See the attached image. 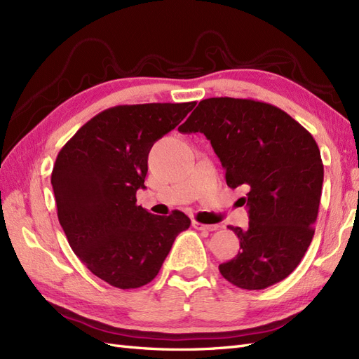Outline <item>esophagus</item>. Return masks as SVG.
<instances>
[{
    "instance_id": "esophagus-1",
    "label": "esophagus",
    "mask_w": 359,
    "mask_h": 359,
    "mask_svg": "<svg viewBox=\"0 0 359 359\" xmlns=\"http://www.w3.org/2000/svg\"><path fill=\"white\" fill-rule=\"evenodd\" d=\"M193 227H194V229H198V231L212 232V231L219 229V224H203V223H199V222L194 220V222H193Z\"/></svg>"
}]
</instances>
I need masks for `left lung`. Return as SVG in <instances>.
I'll return each instance as SVG.
<instances>
[{
  "instance_id": "obj_1",
  "label": "left lung",
  "mask_w": 359,
  "mask_h": 359,
  "mask_svg": "<svg viewBox=\"0 0 359 359\" xmlns=\"http://www.w3.org/2000/svg\"><path fill=\"white\" fill-rule=\"evenodd\" d=\"M178 130L203 133L227 186L247 191L248 227L229 226L240 252L219 266L222 276L248 290L286 278L306 255L319 212L323 163L316 140L277 106L232 97L199 102Z\"/></svg>"
}]
</instances>
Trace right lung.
<instances>
[{
    "instance_id": "1",
    "label": "right lung",
    "mask_w": 359,
    "mask_h": 359,
    "mask_svg": "<svg viewBox=\"0 0 359 359\" xmlns=\"http://www.w3.org/2000/svg\"><path fill=\"white\" fill-rule=\"evenodd\" d=\"M147 103L109 107L83 124L61 148L50 182L67 241L94 276L118 289L153 280L180 232L181 211L154 215L136 205L145 189L148 154L194 107Z\"/></svg>"
}]
</instances>
